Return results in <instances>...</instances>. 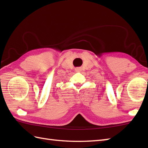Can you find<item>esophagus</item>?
<instances>
[{
  "label": "esophagus",
  "mask_w": 148,
  "mask_h": 148,
  "mask_svg": "<svg viewBox=\"0 0 148 148\" xmlns=\"http://www.w3.org/2000/svg\"><path fill=\"white\" fill-rule=\"evenodd\" d=\"M76 71L77 72H79L81 71V67H77L76 68Z\"/></svg>",
  "instance_id": "34e87169"
}]
</instances>
